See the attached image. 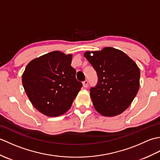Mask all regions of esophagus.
Returning <instances> with one entry per match:
<instances>
[{"label":"esophagus","instance_id":"34e87169","mask_svg":"<svg viewBox=\"0 0 160 160\" xmlns=\"http://www.w3.org/2000/svg\"><path fill=\"white\" fill-rule=\"evenodd\" d=\"M82 84H83V87L86 88V87H88V85H89V81H88L87 80H85L82 82Z\"/></svg>","mask_w":160,"mask_h":160}]
</instances>
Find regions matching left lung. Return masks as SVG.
Masks as SVG:
<instances>
[{
	"label": "left lung",
	"instance_id": "1",
	"mask_svg": "<svg viewBox=\"0 0 160 160\" xmlns=\"http://www.w3.org/2000/svg\"><path fill=\"white\" fill-rule=\"evenodd\" d=\"M84 57L96 70V85L90 96L96 111L104 116L120 114L130 106L140 87V69L120 50L105 47L87 52Z\"/></svg>",
	"mask_w": 160,
	"mask_h": 160
}]
</instances>
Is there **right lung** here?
<instances>
[{"instance_id": "add662e5", "label": "right lung", "mask_w": 160, "mask_h": 160, "mask_svg": "<svg viewBox=\"0 0 160 160\" xmlns=\"http://www.w3.org/2000/svg\"><path fill=\"white\" fill-rule=\"evenodd\" d=\"M72 56L56 51L32 60L24 71L22 82L29 100L37 110L49 117L69 109L82 83L71 66Z\"/></svg>"}]
</instances>
